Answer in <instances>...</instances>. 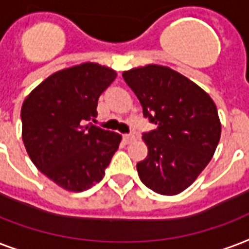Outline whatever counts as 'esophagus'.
<instances>
[{"label": "esophagus", "instance_id": "esophagus-1", "mask_svg": "<svg viewBox=\"0 0 249 249\" xmlns=\"http://www.w3.org/2000/svg\"><path fill=\"white\" fill-rule=\"evenodd\" d=\"M134 139H135L134 135H131V134L123 135V140H124V142H132V140H134Z\"/></svg>", "mask_w": 249, "mask_h": 249}]
</instances>
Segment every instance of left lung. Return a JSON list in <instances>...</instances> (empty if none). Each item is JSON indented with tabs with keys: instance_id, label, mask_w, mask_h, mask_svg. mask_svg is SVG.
<instances>
[{
	"instance_id": "obj_1",
	"label": "left lung",
	"mask_w": 249,
	"mask_h": 249,
	"mask_svg": "<svg viewBox=\"0 0 249 249\" xmlns=\"http://www.w3.org/2000/svg\"><path fill=\"white\" fill-rule=\"evenodd\" d=\"M123 79L156 128L142 134L148 146L136 169L144 184L161 195L190 187L214 155L221 138L211 96L169 67L148 65L124 71Z\"/></svg>"
}]
</instances>
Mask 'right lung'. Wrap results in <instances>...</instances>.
<instances>
[{"label": "right lung", "instance_id": "obj_1", "mask_svg": "<svg viewBox=\"0 0 249 249\" xmlns=\"http://www.w3.org/2000/svg\"><path fill=\"white\" fill-rule=\"evenodd\" d=\"M117 74L97 63L57 71L35 88L20 111L27 153L42 174L82 192L100 182L122 136L94 126L100 94Z\"/></svg>", "mask_w": 249, "mask_h": 249}]
</instances>
